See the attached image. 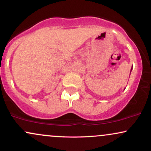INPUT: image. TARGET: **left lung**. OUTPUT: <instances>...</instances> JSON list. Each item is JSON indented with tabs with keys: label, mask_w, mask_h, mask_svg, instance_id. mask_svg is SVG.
I'll return each mask as SVG.
<instances>
[{
	"label": "left lung",
	"mask_w": 151,
	"mask_h": 151,
	"mask_svg": "<svg viewBox=\"0 0 151 151\" xmlns=\"http://www.w3.org/2000/svg\"><path fill=\"white\" fill-rule=\"evenodd\" d=\"M131 70H132V69H131Z\"/></svg>",
	"instance_id": "8db88e82"
}]
</instances>
